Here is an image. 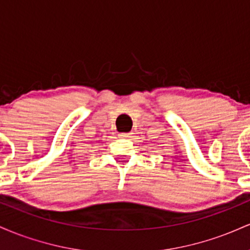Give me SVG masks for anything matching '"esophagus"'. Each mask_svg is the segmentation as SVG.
Segmentation results:
<instances>
[{
    "mask_svg": "<svg viewBox=\"0 0 250 250\" xmlns=\"http://www.w3.org/2000/svg\"><path fill=\"white\" fill-rule=\"evenodd\" d=\"M131 135H133V133H121L120 134V137L121 139H130Z\"/></svg>",
    "mask_w": 250,
    "mask_h": 250,
    "instance_id": "1",
    "label": "esophagus"
}]
</instances>
